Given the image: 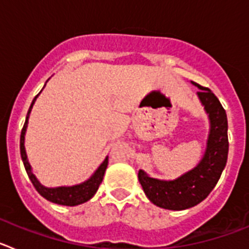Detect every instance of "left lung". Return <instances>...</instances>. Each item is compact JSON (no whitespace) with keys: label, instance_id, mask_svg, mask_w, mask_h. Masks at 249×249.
I'll list each match as a JSON object with an SVG mask.
<instances>
[{"label":"left lung","instance_id":"1","mask_svg":"<svg viewBox=\"0 0 249 249\" xmlns=\"http://www.w3.org/2000/svg\"><path fill=\"white\" fill-rule=\"evenodd\" d=\"M210 118L207 148L199 163L176 178L163 181L152 178L140 169L138 179L149 201L164 210L182 211L197 206L212 192L223 172L228 157V121L219 100L207 87L192 82Z\"/></svg>","mask_w":249,"mask_h":249}]
</instances>
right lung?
Wrapping results in <instances>:
<instances>
[{"label":"right lung","instance_id":"right-lung-1","mask_svg":"<svg viewBox=\"0 0 249 249\" xmlns=\"http://www.w3.org/2000/svg\"><path fill=\"white\" fill-rule=\"evenodd\" d=\"M39 93H41V92H39ZM38 94H37L36 97L34 98V101H32V103H31L30 109H28L27 116H26V122L25 124H23V128H22L21 131V140H19L21 158L22 160H23V164H25L26 172H27L28 177H30L31 182H32V184H34L35 188L37 190V192L42 196V197H45L47 201L53 202V203H57V204H62V206H78V204L85 203V202L89 201V199L93 197L94 193L97 192L100 184L102 183L106 168H107V166H108V157H106V160L101 163V166L96 169V172H94L93 175L87 179V181L82 182V183L80 184L70 186V187H56V188H48V187H45L39 183L38 179L36 178V176L32 173V168H31V164L28 163L27 155H26V149H25V135H26V129H27L28 117H30L31 109H32V107H34L35 101H36V98L38 97Z\"/></svg>","mask_w":249,"mask_h":249}]
</instances>
